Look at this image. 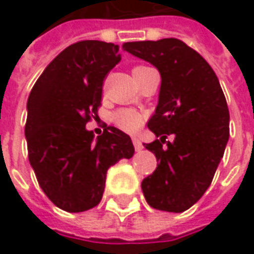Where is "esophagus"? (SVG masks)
Instances as JSON below:
<instances>
[{"label":"esophagus","mask_w":254,"mask_h":254,"mask_svg":"<svg viewBox=\"0 0 254 254\" xmlns=\"http://www.w3.org/2000/svg\"><path fill=\"white\" fill-rule=\"evenodd\" d=\"M132 142H133V147H135L136 151H141V150L144 148V147H142V142H141L138 138H132Z\"/></svg>","instance_id":"esophagus-1"}]
</instances>
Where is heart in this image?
Here are the masks:
<instances>
[{
    "instance_id": "heart-1",
    "label": "heart",
    "mask_w": 254,
    "mask_h": 254,
    "mask_svg": "<svg viewBox=\"0 0 254 254\" xmlns=\"http://www.w3.org/2000/svg\"><path fill=\"white\" fill-rule=\"evenodd\" d=\"M115 125L125 132H136L144 124V115L133 109H121L113 115Z\"/></svg>"
}]
</instances>
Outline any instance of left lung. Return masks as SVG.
Here are the masks:
<instances>
[{
	"instance_id": "left-lung-1",
	"label": "left lung",
	"mask_w": 254,
	"mask_h": 254,
	"mask_svg": "<svg viewBox=\"0 0 254 254\" xmlns=\"http://www.w3.org/2000/svg\"><path fill=\"white\" fill-rule=\"evenodd\" d=\"M124 50L151 63L160 73L159 103L147 127L156 136L145 148L157 159L142 179L147 203L181 213L206 192L229 138V112L209 63L177 38L125 42ZM176 139L166 141L168 134Z\"/></svg>"
}]
</instances>
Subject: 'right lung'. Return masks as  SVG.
Here are the masks:
<instances>
[{"label": "right lung", "instance_id": "1", "mask_svg": "<svg viewBox=\"0 0 254 254\" xmlns=\"http://www.w3.org/2000/svg\"><path fill=\"white\" fill-rule=\"evenodd\" d=\"M119 45L80 41L63 50L35 82L27 98L25 135L29 163L45 195L62 210L77 213L103 197L106 174L133 156L130 136L109 127L94 138L103 80L121 62Z\"/></svg>", "mask_w": 254, "mask_h": 254}]
</instances>
